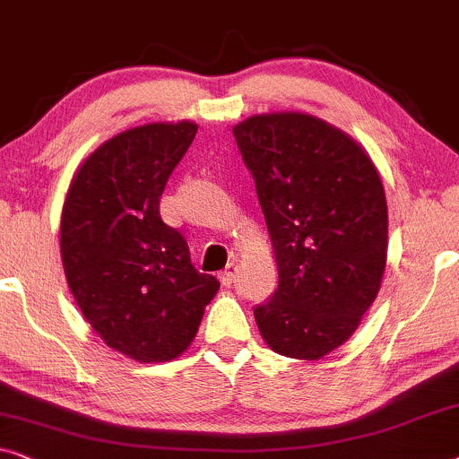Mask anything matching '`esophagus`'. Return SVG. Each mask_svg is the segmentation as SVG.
Returning a JSON list of instances; mask_svg holds the SVG:
<instances>
[{
  "label": "esophagus",
  "instance_id": "esophagus-1",
  "mask_svg": "<svg viewBox=\"0 0 459 459\" xmlns=\"http://www.w3.org/2000/svg\"><path fill=\"white\" fill-rule=\"evenodd\" d=\"M232 281H235V264H229V266L221 273V282L224 287H230Z\"/></svg>",
  "mask_w": 459,
  "mask_h": 459
}]
</instances>
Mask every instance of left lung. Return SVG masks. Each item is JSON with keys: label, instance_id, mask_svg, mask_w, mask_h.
Here are the masks:
<instances>
[{"label": "left lung", "instance_id": "1", "mask_svg": "<svg viewBox=\"0 0 459 459\" xmlns=\"http://www.w3.org/2000/svg\"><path fill=\"white\" fill-rule=\"evenodd\" d=\"M255 183L279 287L254 307L276 353L318 359L356 333L386 262V199L366 152L307 114L251 116L232 128Z\"/></svg>", "mask_w": 459, "mask_h": 459}]
</instances>
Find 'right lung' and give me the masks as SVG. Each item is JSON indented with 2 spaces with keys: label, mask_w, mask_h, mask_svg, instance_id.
Instances as JSON below:
<instances>
[{
  "label": "right lung",
  "mask_w": 459,
  "mask_h": 459,
  "mask_svg": "<svg viewBox=\"0 0 459 459\" xmlns=\"http://www.w3.org/2000/svg\"><path fill=\"white\" fill-rule=\"evenodd\" d=\"M197 125H145L116 134L70 183L60 251L70 291L93 331L139 361H168L195 337L216 276L160 216V197Z\"/></svg>",
  "instance_id": "add662e5"
}]
</instances>
